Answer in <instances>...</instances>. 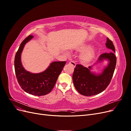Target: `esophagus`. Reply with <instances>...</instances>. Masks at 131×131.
Segmentation results:
<instances>
[{
  "label": "esophagus",
  "mask_w": 131,
  "mask_h": 131,
  "mask_svg": "<svg viewBox=\"0 0 131 131\" xmlns=\"http://www.w3.org/2000/svg\"><path fill=\"white\" fill-rule=\"evenodd\" d=\"M69 64H71L72 66H73L74 67H75V66H76V64H75V63L73 61H70L69 62Z\"/></svg>",
  "instance_id": "1"
}]
</instances>
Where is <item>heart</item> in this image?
I'll list each match as a JSON object with an SVG mask.
<instances>
[{
	"label": "heart",
	"mask_w": 131,
	"mask_h": 131,
	"mask_svg": "<svg viewBox=\"0 0 131 131\" xmlns=\"http://www.w3.org/2000/svg\"><path fill=\"white\" fill-rule=\"evenodd\" d=\"M77 49L78 51H82L79 58L80 60L83 63H89L94 56L95 50L93 46H91L89 43H84L79 45Z\"/></svg>",
	"instance_id": "b5f03b06"
}]
</instances>
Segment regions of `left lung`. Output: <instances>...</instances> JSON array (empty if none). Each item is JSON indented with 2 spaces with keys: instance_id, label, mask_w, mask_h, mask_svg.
Segmentation results:
<instances>
[{
  "instance_id": "1",
  "label": "left lung",
  "mask_w": 131,
  "mask_h": 131,
  "mask_svg": "<svg viewBox=\"0 0 131 131\" xmlns=\"http://www.w3.org/2000/svg\"><path fill=\"white\" fill-rule=\"evenodd\" d=\"M106 47L113 51L103 53L92 66L86 68L81 64H77L73 74V84L79 93L85 96H92L103 92L110 84L116 64V57L114 53L115 49L113 42L107 38ZM104 60L108 64L100 74L92 72V67Z\"/></svg>"
}]
</instances>
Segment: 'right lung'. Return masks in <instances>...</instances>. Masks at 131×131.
<instances>
[{
  "label": "right lung",
  "instance_id": "right-lung-1",
  "mask_svg": "<svg viewBox=\"0 0 131 131\" xmlns=\"http://www.w3.org/2000/svg\"><path fill=\"white\" fill-rule=\"evenodd\" d=\"M33 38V35H29L19 46L15 57V70L18 84L26 92L41 96L52 91L66 62H53L45 70L39 73L27 71L22 64L21 53L26 43Z\"/></svg>",
  "mask_w": 131,
  "mask_h": 131
}]
</instances>
